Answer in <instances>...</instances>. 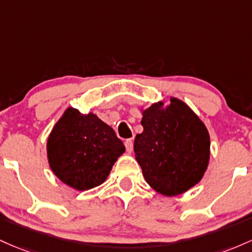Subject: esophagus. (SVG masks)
Wrapping results in <instances>:
<instances>
[{
  "label": "esophagus",
  "instance_id": "obj_1",
  "mask_svg": "<svg viewBox=\"0 0 252 252\" xmlns=\"http://www.w3.org/2000/svg\"><path fill=\"white\" fill-rule=\"evenodd\" d=\"M125 148L128 154H131L133 151V140L132 139H126L125 140Z\"/></svg>",
  "mask_w": 252,
  "mask_h": 252
}]
</instances>
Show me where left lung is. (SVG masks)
I'll return each instance as SVG.
<instances>
[{
	"instance_id": "8db88e82",
	"label": "left lung",
	"mask_w": 252,
	"mask_h": 252,
	"mask_svg": "<svg viewBox=\"0 0 252 252\" xmlns=\"http://www.w3.org/2000/svg\"><path fill=\"white\" fill-rule=\"evenodd\" d=\"M166 108L155 103L143 112L144 131L135 135L134 157L146 182L163 195L187 191L202 179L210 159V134L182 101Z\"/></svg>"
}]
</instances>
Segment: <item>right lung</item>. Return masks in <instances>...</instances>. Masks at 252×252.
<instances>
[{
	"label": "right lung",
	"mask_w": 252,
	"mask_h": 252,
	"mask_svg": "<svg viewBox=\"0 0 252 252\" xmlns=\"http://www.w3.org/2000/svg\"><path fill=\"white\" fill-rule=\"evenodd\" d=\"M125 152L114 129L95 114L67 108L47 140L52 171L65 185L88 190L104 182L113 164Z\"/></svg>",
	"instance_id": "1"
}]
</instances>
